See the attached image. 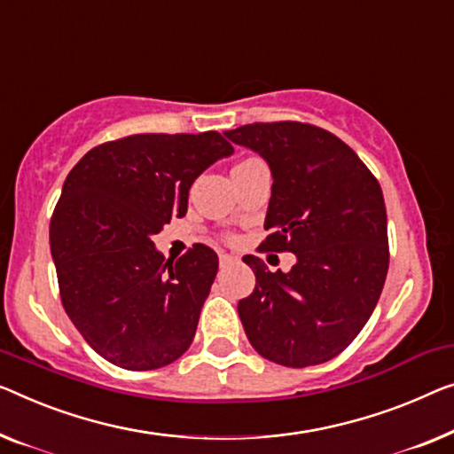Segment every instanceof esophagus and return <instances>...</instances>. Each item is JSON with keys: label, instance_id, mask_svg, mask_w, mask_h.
<instances>
[{"label": "esophagus", "instance_id": "esophagus-1", "mask_svg": "<svg viewBox=\"0 0 454 454\" xmlns=\"http://www.w3.org/2000/svg\"><path fill=\"white\" fill-rule=\"evenodd\" d=\"M236 261L234 254H228V253H220V267H226L230 262Z\"/></svg>", "mask_w": 454, "mask_h": 454}]
</instances>
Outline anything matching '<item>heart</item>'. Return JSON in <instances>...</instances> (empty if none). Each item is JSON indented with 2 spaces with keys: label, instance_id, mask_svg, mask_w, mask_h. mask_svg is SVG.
Segmentation results:
<instances>
[{
  "label": "heart",
  "instance_id": "b5f03b06",
  "mask_svg": "<svg viewBox=\"0 0 454 454\" xmlns=\"http://www.w3.org/2000/svg\"><path fill=\"white\" fill-rule=\"evenodd\" d=\"M247 160H250V159H247ZM242 162H245V160H242ZM239 165H240V162H239Z\"/></svg>",
  "mask_w": 454,
  "mask_h": 454
}]
</instances>
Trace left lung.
Masks as SVG:
<instances>
[{
  "instance_id": "left-lung-1",
  "label": "left lung",
  "mask_w": 454,
  "mask_h": 454,
  "mask_svg": "<svg viewBox=\"0 0 454 454\" xmlns=\"http://www.w3.org/2000/svg\"><path fill=\"white\" fill-rule=\"evenodd\" d=\"M269 162L261 253H294L289 273L259 256L253 294L239 316L253 348L283 367H312L340 355L373 314L389 267L381 187L347 142L306 121H254L224 132Z\"/></svg>"
}]
</instances>
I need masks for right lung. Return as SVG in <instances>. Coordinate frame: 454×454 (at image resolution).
Returning a JSON list of instances; mask_svg holds the SVG:
<instances>
[{
	"instance_id": "add662e5",
	"label": "right lung",
	"mask_w": 454,
	"mask_h": 454,
	"mask_svg": "<svg viewBox=\"0 0 454 454\" xmlns=\"http://www.w3.org/2000/svg\"><path fill=\"white\" fill-rule=\"evenodd\" d=\"M232 153L214 130L132 134L91 148L67 175L51 218L60 301L106 361L153 371L189 348L218 254L193 245L165 261L151 236L187 214L193 181Z\"/></svg>"
}]
</instances>
